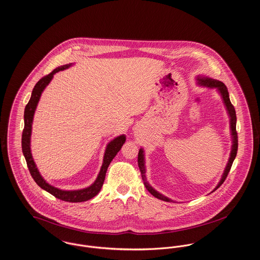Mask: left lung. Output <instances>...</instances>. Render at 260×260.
Returning <instances> with one entry per match:
<instances>
[{
    "instance_id": "left-lung-1",
    "label": "left lung",
    "mask_w": 260,
    "mask_h": 260,
    "mask_svg": "<svg viewBox=\"0 0 260 260\" xmlns=\"http://www.w3.org/2000/svg\"><path fill=\"white\" fill-rule=\"evenodd\" d=\"M199 80V83L202 84V85H206L208 87H215L217 88V90L219 91V93L221 95L223 101H224V104H225V107L229 111V114H230V117H231V129H232V135H233V148H232V153H231V157H230V160H229V163L226 165V168L224 170V173L222 175V178L220 180V182L218 183V185L216 186V188L213 189L215 190L216 189H218L222 183L225 181L230 171H231V168L233 166V163L236 159V153H237V147H238V137H237V132H236V109H235V106L232 104L231 100H230V96H229V91H228V88L226 86L221 82V81H218V80H215V79H212V78H209V77H199L198 78ZM138 167L140 169V172H141L142 180L144 182V185L146 187V189H148L151 194H153L155 198L159 199V200H162V201H165V202H171L170 199L166 198L163 194L159 193L158 191H156L155 189H153L146 181V176H145V166H144V155H143V150L140 149L139 153H138Z\"/></svg>"
}]
</instances>
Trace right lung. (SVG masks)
<instances>
[{"label":"right lung","instance_id":"add662e5","mask_svg":"<svg viewBox=\"0 0 260 260\" xmlns=\"http://www.w3.org/2000/svg\"><path fill=\"white\" fill-rule=\"evenodd\" d=\"M70 67H71V64H66V66L55 69L49 74L41 78L38 81V83L35 85L32 92H31L30 99L24 108V130H23V135H22V148H23V153H24L28 171H29L32 179L35 180V182L42 189L47 190L49 193L54 196L56 199H59L61 201L70 202V203H81V202H85V201L92 199L100 191V189L103 186V182L105 180L107 168L111 163V161L113 160V158L116 156V154L120 151L123 144L125 143L126 137L124 135L118 136L117 138H115L114 140H112L107 145L101 170L99 172V175H98L94 184H92L90 187H88L86 189H78V190H62V189H56V188L50 186L43 179V177L41 176L40 172L37 169V166L34 162V159H32L31 153H30V147H29L34 114H35V111H36V108H37V105H38V102L40 100L42 92L44 91V89L46 88L47 84L50 82V80L52 79L53 74L58 71H63Z\"/></svg>","mask_w":260,"mask_h":260}]
</instances>
